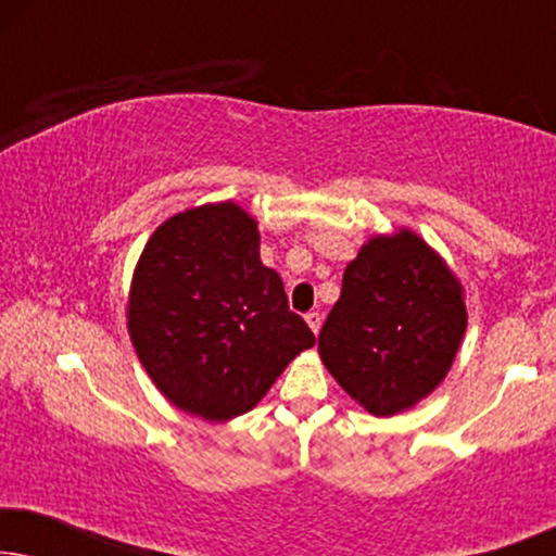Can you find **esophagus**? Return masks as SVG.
Instances as JSON below:
<instances>
[{
    "label": "esophagus",
    "instance_id": "1",
    "mask_svg": "<svg viewBox=\"0 0 556 556\" xmlns=\"http://www.w3.org/2000/svg\"><path fill=\"white\" fill-rule=\"evenodd\" d=\"M321 321H324V316L318 314V311H311V314H306V324L311 326V331L314 333H318V329H321Z\"/></svg>",
    "mask_w": 556,
    "mask_h": 556
}]
</instances>
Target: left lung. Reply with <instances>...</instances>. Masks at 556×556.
I'll return each instance as SVG.
<instances>
[{
	"instance_id": "obj_1",
	"label": "left lung",
	"mask_w": 556,
	"mask_h": 556,
	"mask_svg": "<svg viewBox=\"0 0 556 556\" xmlns=\"http://www.w3.org/2000/svg\"><path fill=\"white\" fill-rule=\"evenodd\" d=\"M468 326L466 288L409 227L371 235L346 265L318 356L375 417L413 409L443 384Z\"/></svg>"
}]
</instances>
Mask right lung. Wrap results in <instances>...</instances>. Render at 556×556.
<instances>
[{
  "label": "right lung",
  "mask_w": 556,
  "mask_h": 556,
  "mask_svg": "<svg viewBox=\"0 0 556 556\" xmlns=\"http://www.w3.org/2000/svg\"><path fill=\"white\" fill-rule=\"evenodd\" d=\"M126 326L156 390L207 422L250 413L316 344L288 311L283 280L261 261L257 219L230 200L181 210L151 232Z\"/></svg>",
  "instance_id": "right-lung-1"
}]
</instances>
